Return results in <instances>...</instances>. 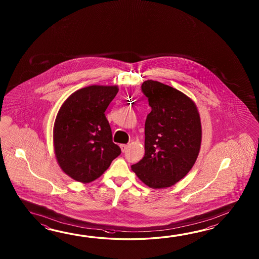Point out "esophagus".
<instances>
[{"mask_svg": "<svg viewBox=\"0 0 259 259\" xmlns=\"http://www.w3.org/2000/svg\"><path fill=\"white\" fill-rule=\"evenodd\" d=\"M120 148H121L122 152L125 153V152L127 151V148H128V145H127V144H121V145H120Z\"/></svg>", "mask_w": 259, "mask_h": 259, "instance_id": "34e87169", "label": "esophagus"}]
</instances>
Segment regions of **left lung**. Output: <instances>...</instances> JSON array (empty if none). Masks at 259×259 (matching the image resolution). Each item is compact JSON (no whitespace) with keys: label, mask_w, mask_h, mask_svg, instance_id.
Listing matches in <instances>:
<instances>
[{"label":"left lung","mask_w":259,"mask_h":259,"mask_svg":"<svg viewBox=\"0 0 259 259\" xmlns=\"http://www.w3.org/2000/svg\"><path fill=\"white\" fill-rule=\"evenodd\" d=\"M142 91L152 111L145 121V154L132 169L148 187H171L187 175L198 157V109L186 94L158 81H144Z\"/></svg>","instance_id":"obj_1"}]
</instances>
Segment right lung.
<instances>
[{
  "label": "right lung",
  "mask_w": 259,
  "mask_h": 259,
  "mask_svg": "<svg viewBox=\"0 0 259 259\" xmlns=\"http://www.w3.org/2000/svg\"><path fill=\"white\" fill-rule=\"evenodd\" d=\"M117 93L116 85L79 89L57 113L53 135L55 157L61 169L77 182H94L121 153L112 141L105 115Z\"/></svg>",
  "instance_id": "1"
}]
</instances>
